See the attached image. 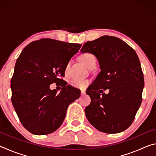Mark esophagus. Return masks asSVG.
Masks as SVG:
<instances>
[{
  "label": "esophagus",
  "instance_id": "esophagus-1",
  "mask_svg": "<svg viewBox=\"0 0 156 156\" xmlns=\"http://www.w3.org/2000/svg\"><path fill=\"white\" fill-rule=\"evenodd\" d=\"M85 93H86V92H85V91H84V90H82L81 91V95H84V94H85Z\"/></svg>",
  "mask_w": 156,
  "mask_h": 156
}]
</instances>
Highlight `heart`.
<instances>
[{
	"mask_svg": "<svg viewBox=\"0 0 156 156\" xmlns=\"http://www.w3.org/2000/svg\"><path fill=\"white\" fill-rule=\"evenodd\" d=\"M81 60L85 65L87 67L90 68L91 66L96 65V58L93 54L90 53H84L80 56ZM70 63L68 62L65 68V73L67 75L69 73V69ZM89 81L88 80H82V79H73L71 80L70 84L73 87L84 89L88 86Z\"/></svg>",
	"mask_w": 156,
	"mask_h": 156,
	"instance_id": "1",
	"label": "heart"
}]
</instances>
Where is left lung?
I'll return each instance as SVG.
<instances>
[{
	"instance_id": "left-lung-1",
	"label": "left lung",
	"mask_w": 156,
	"mask_h": 156,
	"mask_svg": "<svg viewBox=\"0 0 156 156\" xmlns=\"http://www.w3.org/2000/svg\"><path fill=\"white\" fill-rule=\"evenodd\" d=\"M80 51L94 54L101 70L86 91L91 100L84 109L87 118L104 133L125 131L142 102L144 81L138 55L125 42L109 36L87 42ZM102 88L110 92L102 93Z\"/></svg>"
}]
</instances>
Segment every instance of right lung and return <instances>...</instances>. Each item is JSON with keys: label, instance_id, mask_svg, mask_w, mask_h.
<instances>
[{"label": "right lung", "instance_id": "right-lung-1", "mask_svg": "<svg viewBox=\"0 0 156 156\" xmlns=\"http://www.w3.org/2000/svg\"><path fill=\"white\" fill-rule=\"evenodd\" d=\"M81 44L44 38L26 46L16 62L11 80L12 102L23 126L34 135H47L58 129L67 108L80 91L60 79ZM55 82L60 93L51 90Z\"/></svg>", "mask_w": 156, "mask_h": 156}]
</instances>
